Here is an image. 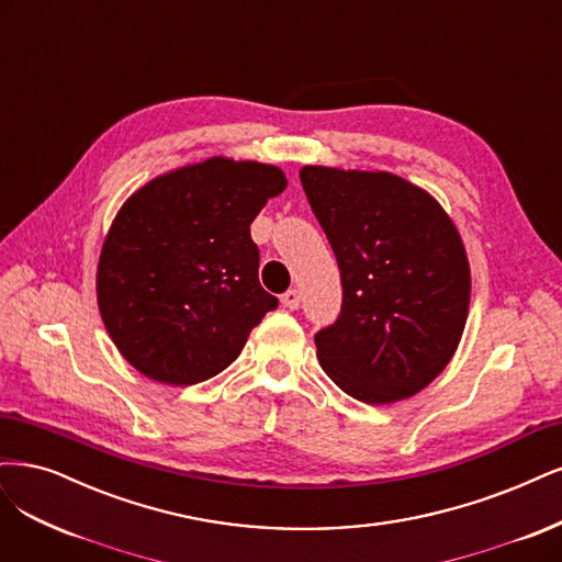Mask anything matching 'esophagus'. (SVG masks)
Listing matches in <instances>:
<instances>
[{
	"label": "esophagus",
	"mask_w": 562,
	"mask_h": 562,
	"mask_svg": "<svg viewBox=\"0 0 562 562\" xmlns=\"http://www.w3.org/2000/svg\"><path fill=\"white\" fill-rule=\"evenodd\" d=\"M300 302H302V295H300V290H288V293H283L281 295V304L285 306V308H290V312H295V308H300Z\"/></svg>",
	"instance_id": "esophagus-1"
}]
</instances>
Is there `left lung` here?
<instances>
[{
  "label": "left lung",
  "instance_id": "obj_1",
  "mask_svg": "<svg viewBox=\"0 0 562 562\" xmlns=\"http://www.w3.org/2000/svg\"><path fill=\"white\" fill-rule=\"evenodd\" d=\"M300 181L341 274V312L316 333L323 372L367 404L412 397L453 358L470 262L453 221L389 171L302 167Z\"/></svg>",
  "mask_w": 562,
  "mask_h": 562
}]
</instances>
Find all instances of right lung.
Listing matches in <instances>:
<instances>
[{"label": "right lung", "instance_id": "right-lung-1", "mask_svg": "<svg viewBox=\"0 0 562 562\" xmlns=\"http://www.w3.org/2000/svg\"><path fill=\"white\" fill-rule=\"evenodd\" d=\"M288 181L274 165L209 158L148 181L113 218L97 304L144 376L190 385L237 360L279 300L260 285L250 223Z\"/></svg>", "mask_w": 562, "mask_h": 562}]
</instances>
